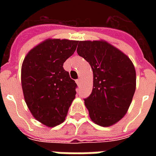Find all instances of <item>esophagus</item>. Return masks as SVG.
I'll use <instances>...</instances> for the list:
<instances>
[{
    "label": "esophagus",
    "mask_w": 156,
    "mask_h": 156,
    "mask_svg": "<svg viewBox=\"0 0 156 156\" xmlns=\"http://www.w3.org/2000/svg\"><path fill=\"white\" fill-rule=\"evenodd\" d=\"M76 83H77V84H78V86H80V84H81V79H77V80H76Z\"/></svg>",
    "instance_id": "obj_1"
}]
</instances>
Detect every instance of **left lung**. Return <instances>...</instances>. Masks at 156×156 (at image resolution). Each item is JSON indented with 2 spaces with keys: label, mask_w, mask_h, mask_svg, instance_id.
<instances>
[{
  "label": "left lung",
  "mask_w": 156,
  "mask_h": 156,
  "mask_svg": "<svg viewBox=\"0 0 156 156\" xmlns=\"http://www.w3.org/2000/svg\"><path fill=\"white\" fill-rule=\"evenodd\" d=\"M78 54L91 66L94 86L84 98L95 124L108 127L124 117L136 86L135 69L130 59L104 41H78Z\"/></svg>",
  "instance_id": "1"
}]
</instances>
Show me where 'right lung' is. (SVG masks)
I'll list each match as a JSON object with an SVG mask.
<instances>
[{"instance_id":"add662e5","label":"right lung","mask_w":156,"mask_h":156,"mask_svg":"<svg viewBox=\"0 0 156 156\" xmlns=\"http://www.w3.org/2000/svg\"><path fill=\"white\" fill-rule=\"evenodd\" d=\"M78 41L48 39L32 48L22 67V87L29 110L48 127L64 121L75 98L77 83L63 63L74 53Z\"/></svg>"}]
</instances>
